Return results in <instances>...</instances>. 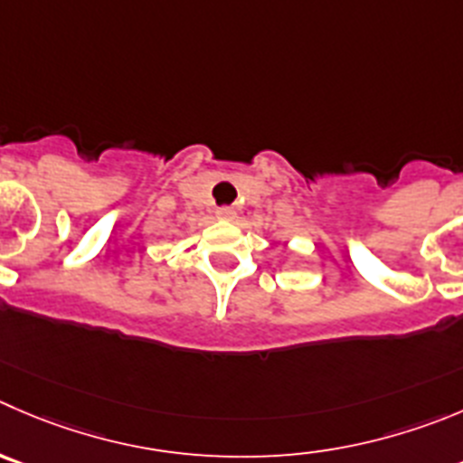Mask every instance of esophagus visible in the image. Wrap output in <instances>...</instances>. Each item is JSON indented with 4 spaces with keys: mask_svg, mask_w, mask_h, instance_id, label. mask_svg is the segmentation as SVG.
I'll return each instance as SVG.
<instances>
[{
    "mask_svg": "<svg viewBox=\"0 0 463 463\" xmlns=\"http://www.w3.org/2000/svg\"><path fill=\"white\" fill-rule=\"evenodd\" d=\"M215 218H218V220H234L236 218V211L229 209V206H222V209L215 211Z\"/></svg>",
    "mask_w": 463,
    "mask_h": 463,
    "instance_id": "34e87169",
    "label": "esophagus"
}]
</instances>
